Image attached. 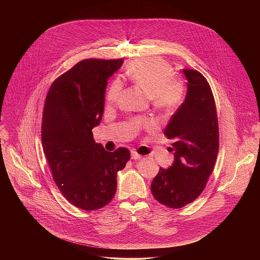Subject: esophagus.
<instances>
[{
    "instance_id": "esophagus-1",
    "label": "esophagus",
    "mask_w": 260,
    "mask_h": 260,
    "mask_svg": "<svg viewBox=\"0 0 260 260\" xmlns=\"http://www.w3.org/2000/svg\"><path fill=\"white\" fill-rule=\"evenodd\" d=\"M131 158H132L133 160H140V159L142 158V156H141L140 154H138L137 152L132 151V152H131Z\"/></svg>"
}]
</instances>
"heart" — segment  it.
<instances>
[{
    "instance_id": "1",
    "label": "heart",
    "mask_w": 260,
    "mask_h": 260,
    "mask_svg": "<svg viewBox=\"0 0 260 260\" xmlns=\"http://www.w3.org/2000/svg\"><path fill=\"white\" fill-rule=\"evenodd\" d=\"M128 78L142 88L157 109L170 112L183 101L185 87L180 80L174 78V69L166 60L158 57L137 60L127 69ZM122 91L120 80L113 81L106 95L108 104H114ZM137 124L150 125L147 120H139Z\"/></svg>"
}]
</instances>
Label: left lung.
Listing matches in <instances>:
<instances>
[{
    "mask_svg": "<svg viewBox=\"0 0 260 260\" xmlns=\"http://www.w3.org/2000/svg\"><path fill=\"white\" fill-rule=\"evenodd\" d=\"M185 100L170 119L164 134L173 140V164L160 170L151 183L155 199L170 208H182L205 188L216 161L219 136L216 107L210 86L196 70L183 69Z\"/></svg>",
    "mask_w": 260,
    "mask_h": 260,
    "instance_id": "1",
    "label": "left lung"
}]
</instances>
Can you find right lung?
Returning a JSON list of instances; mask_svg holds the SVG:
<instances>
[{
    "instance_id": "right-lung-1",
    "label": "right lung",
    "mask_w": 260,
    "mask_h": 260,
    "mask_svg": "<svg viewBox=\"0 0 260 260\" xmlns=\"http://www.w3.org/2000/svg\"><path fill=\"white\" fill-rule=\"evenodd\" d=\"M123 60L88 59L57 78L43 112L42 143L53 178L65 198L83 210L107 205L117 173L130 159L126 148L106 151L93 139L101 122L108 79Z\"/></svg>"
}]
</instances>
